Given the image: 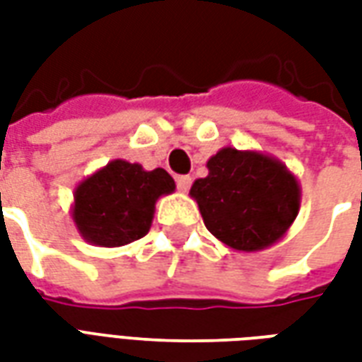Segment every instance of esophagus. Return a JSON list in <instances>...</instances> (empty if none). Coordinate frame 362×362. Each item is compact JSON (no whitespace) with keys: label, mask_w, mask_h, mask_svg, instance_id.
Here are the masks:
<instances>
[{"label":"esophagus","mask_w":362,"mask_h":362,"mask_svg":"<svg viewBox=\"0 0 362 362\" xmlns=\"http://www.w3.org/2000/svg\"><path fill=\"white\" fill-rule=\"evenodd\" d=\"M176 186H178L180 192H188L189 186H192V178L189 176H178L176 178Z\"/></svg>","instance_id":"obj_1"}]
</instances>
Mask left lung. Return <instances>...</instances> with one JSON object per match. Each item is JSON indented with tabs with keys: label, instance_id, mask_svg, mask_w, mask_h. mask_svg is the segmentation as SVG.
Returning a JSON list of instances; mask_svg holds the SVG:
<instances>
[{
	"label": "left lung",
	"instance_id": "1",
	"mask_svg": "<svg viewBox=\"0 0 362 362\" xmlns=\"http://www.w3.org/2000/svg\"><path fill=\"white\" fill-rule=\"evenodd\" d=\"M207 170L189 196L217 240L236 252H259L287 235L300 209V184L279 158L223 147Z\"/></svg>",
	"mask_w": 362,
	"mask_h": 362
}]
</instances>
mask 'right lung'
I'll list each match as a JSON object with an SVG mask.
<instances>
[{"mask_svg": "<svg viewBox=\"0 0 362 362\" xmlns=\"http://www.w3.org/2000/svg\"><path fill=\"white\" fill-rule=\"evenodd\" d=\"M174 189L165 168L145 170L137 163L114 158L77 184L71 219L93 246H126L149 233L158 197Z\"/></svg>", "mask_w": 362, "mask_h": 362, "instance_id": "1", "label": "right lung"}]
</instances>
